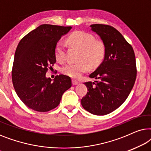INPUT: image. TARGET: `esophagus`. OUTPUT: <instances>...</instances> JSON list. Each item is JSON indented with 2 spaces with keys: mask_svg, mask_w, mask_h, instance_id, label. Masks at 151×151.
I'll list each match as a JSON object with an SVG mask.
<instances>
[{
  "mask_svg": "<svg viewBox=\"0 0 151 151\" xmlns=\"http://www.w3.org/2000/svg\"><path fill=\"white\" fill-rule=\"evenodd\" d=\"M78 83H79V82H78L77 80H72V84H73V85H77V84H78Z\"/></svg>",
  "mask_w": 151,
  "mask_h": 151,
  "instance_id": "esophagus-1",
  "label": "esophagus"
}]
</instances>
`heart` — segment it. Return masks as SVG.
<instances>
[{
    "instance_id": "heart-1",
    "label": "heart",
    "mask_w": 151,
    "mask_h": 151,
    "mask_svg": "<svg viewBox=\"0 0 151 151\" xmlns=\"http://www.w3.org/2000/svg\"><path fill=\"white\" fill-rule=\"evenodd\" d=\"M68 42L73 46L80 49L78 59L76 63H68L62 68V72L66 76L73 78H78L93 68L100 65L106 54V47L103 41L95 40L92 34L76 31L70 34ZM65 45L63 41L59 40L55 47V56L58 61L65 60Z\"/></svg>"
}]
</instances>
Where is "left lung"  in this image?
I'll return each instance as SVG.
<instances>
[{"instance_id":"8db88e82","label":"left lung","mask_w":151,"mask_h":151,"mask_svg":"<svg viewBox=\"0 0 151 151\" xmlns=\"http://www.w3.org/2000/svg\"><path fill=\"white\" fill-rule=\"evenodd\" d=\"M106 47L104 60L84 82L88 92L81 100L83 108L96 115L109 114L123 104L135 84L137 69L133 47L113 27L91 24Z\"/></svg>"}]
</instances>
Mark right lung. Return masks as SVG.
<instances>
[{"instance_id":"obj_1","label":"right lung","mask_w":151,"mask_h":151,"mask_svg":"<svg viewBox=\"0 0 151 151\" xmlns=\"http://www.w3.org/2000/svg\"><path fill=\"white\" fill-rule=\"evenodd\" d=\"M71 27L41 24L23 37L16 48L12 78L16 94L33 110L47 112L58 106L63 94L71 86L65 75L46 77L55 63V47Z\"/></svg>"}]
</instances>
